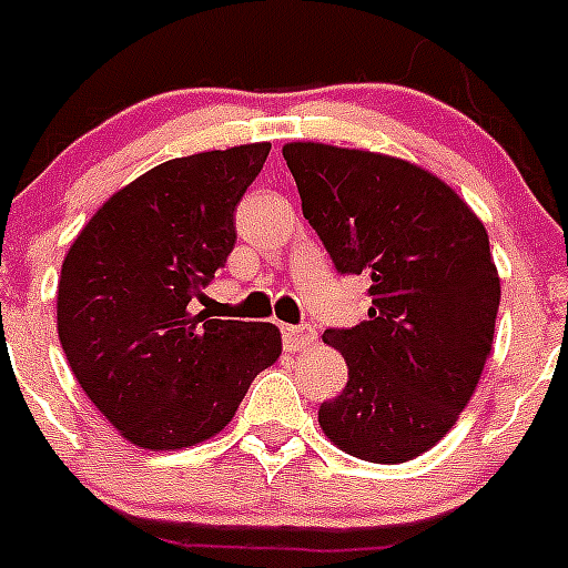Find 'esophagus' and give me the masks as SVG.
Listing matches in <instances>:
<instances>
[{
  "label": "esophagus",
  "mask_w": 568,
  "mask_h": 568,
  "mask_svg": "<svg viewBox=\"0 0 568 568\" xmlns=\"http://www.w3.org/2000/svg\"><path fill=\"white\" fill-rule=\"evenodd\" d=\"M281 338H284V346H287L290 353H295L301 346L313 344L315 333L313 327H290V324H281Z\"/></svg>",
  "instance_id": "obj_1"
}]
</instances>
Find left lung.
I'll return each instance as SVG.
<instances>
[{"label":"left lung","instance_id":"8db88e82","mask_svg":"<svg viewBox=\"0 0 568 568\" xmlns=\"http://www.w3.org/2000/svg\"><path fill=\"white\" fill-rule=\"evenodd\" d=\"M284 159L335 270L373 278L366 321L324 333L349 378L321 404V429L361 460L418 458L453 429L491 349L500 278L486 227L404 159L315 142Z\"/></svg>","mask_w":568,"mask_h":568}]
</instances>
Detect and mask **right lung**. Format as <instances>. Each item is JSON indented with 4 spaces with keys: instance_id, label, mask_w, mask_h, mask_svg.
<instances>
[{
    "instance_id": "add662e5",
    "label": "right lung",
    "mask_w": 568,
    "mask_h": 568,
    "mask_svg": "<svg viewBox=\"0 0 568 568\" xmlns=\"http://www.w3.org/2000/svg\"><path fill=\"white\" fill-rule=\"evenodd\" d=\"M270 144L170 159L99 210L62 264L59 341L99 413L135 446L222 433L281 355L273 324L190 313L235 244V207Z\"/></svg>"
}]
</instances>
